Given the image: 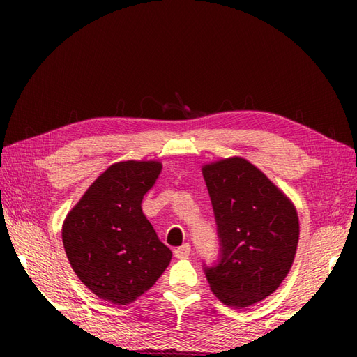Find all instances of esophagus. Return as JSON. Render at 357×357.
<instances>
[{"instance_id": "esophagus-1", "label": "esophagus", "mask_w": 357, "mask_h": 357, "mask_svg": "<svg viewBox=\"0 0 357 357\" xmlns=\"http://www.w3.org/2000/svg\"><path fill=\"white\" fill-rule=\"evenodd\" d=\"M190 253H192V248L188 244H183L181 247H178L176 250H174V256H176L178 259H184V257H187Z\"/></svg>"}]
</instances>
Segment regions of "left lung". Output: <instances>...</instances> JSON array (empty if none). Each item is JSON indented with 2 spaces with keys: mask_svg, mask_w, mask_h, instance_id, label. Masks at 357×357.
<instances>
[{
  "mask_svg": "<svg viewBox=\"0 0 357 357\" xmlns=\"http://www.w3.org/2000/svg\"><path fill=\"white\" fill-rule=\"evenodd\" d=\"M219 236V259L204 267L222 304L244 308L267 298L285 279L299 241L293 202L247 159L202 167Z\"/></svg>",
  "mask_w": 357,
  "mask_h": 357,
  "instance_id": "1",
  "label": "left lung"
}]
</instances>
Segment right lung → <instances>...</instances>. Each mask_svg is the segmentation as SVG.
Here are the masks:
<instances>
[{
	"label": "right lung",
	"instance_id": "1",
	"mask_svg": "<svg viewBox=\"0 0 357 357\" xmlns=\"http://www.w3.org/2000/svg\"><path fill=\"white\" fill-rule=\"evenodd\" d=\"M161 170L158 161L113 164L66 216L63 244L73 271L112 304L138 299L170 264V248L141 208Z\"/></svg>",
	"mask_w": 357,
	"mask_h": 357
}]
</instances>
